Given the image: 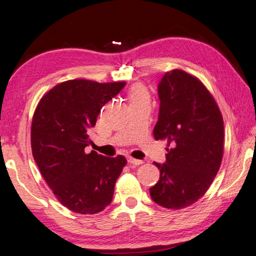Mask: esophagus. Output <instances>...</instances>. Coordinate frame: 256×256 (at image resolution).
<instances>
[{"label": "esophagus", "instance_id": "34e87169", "mask_svg": "<svg viewBox=\"0 0 256 256\" xmlns=\"http://www.w3.org/2000/svg\"><path fill=\"white\" fill-rule=\"evenodd\" d=\"M128 163L134 164V165H140V164H142V163H143L142 160H136V158H131V156H130V158H128Z\"/></svg>", "mask_w": 256, "mask_h": 256}]
</instances>
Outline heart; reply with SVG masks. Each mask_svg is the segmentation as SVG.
<instances>
[{"instance_id":"obj_1","label":"heart","mask_w":256,"mask_h":256,"mask_svg":"<svg viewBox=\"0 0 256 256\" xmlns=\"http://www.w3.org/2000/svg\"><path fill=\"white\" fill-rule=\"evenodd\" d=\"M128 98L131 103L138 101H148V90L141 83H136L132 85V88L128 91Z\"/></svg>"}]
</instances>
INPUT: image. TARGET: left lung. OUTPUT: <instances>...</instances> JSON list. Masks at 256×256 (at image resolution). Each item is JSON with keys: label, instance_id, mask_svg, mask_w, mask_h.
Returning <instances> with one entry per match:
<instances>
[{"label": "left lung", "instance_id": "obj_1", "mask_svg": "<svg viewBox=\"0 0 256 256\" xmlns=\"http://www.w3.org/2000/svg\"><path fill=\"white\" fill-rule=\"evenodd\" d=\"M160 113L153 134L166 140L168 154L158 182L150 188L155 203L170 210L188 208L206 193L221 166L224 125L212 94L182 70L164 74L158 88Z\"/></svg>", "mask_w": 256, "mask_h": 256}]
</instances>
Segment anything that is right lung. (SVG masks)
I'll list each match as a JSON object with an SVG mask.
<instances>
[{"label":"right lung","instance_id":"obj_1","mask_svg":"<svg viewBox=\"0 0 256 256\" xmlns=\"http://www.w3.org/2000/svg\"><path fill=\"white\" fill-rule=\"evenodd\" d=\"M125 82L70 80L45 93L31 126L33 158L58 202L75 213L95 214L111 203L126 158L86 154L98 115Z\"/></svg>","mask_w":256,"mask_h":256}]
</instances>
